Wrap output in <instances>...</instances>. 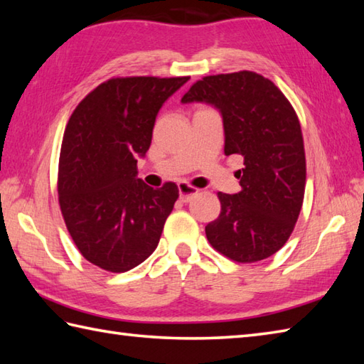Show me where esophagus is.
<instances>
[{
  "label": "esophagus",
  "mask_w": 364,
  "mask_h": 364,
  "mask_svg": "<svg viewBox=\"0 0 364 364\" xmlns=\"http://www.w3.org/2000/svg\"><path fill=\"white\" fill-rule=\"evenodd\" d=\"M178 189H180V200L181 202H189V200L198 194V189L191 186V184H188L186 181H181L180 184H178Z\"/></svg>",
  "instance_id": "esophagus-1"
}]
</instances>
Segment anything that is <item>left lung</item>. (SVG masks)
Returning <instances> with one entry per match:
<instances>
[{
	"instance_id": "left-lung-1",
	"label": "left lung",
	"mask_w": 364,
	"mask_h": 364,
	"mask_svg": "<svg viewBox=\"0 0 364 364\" xmlns=\"http://www.w3.org/2000/svg\"><path fill=\"white\" fill-rule=\"evenodd\" d=\"M183 103L206 102L222 112L225 154H241V191L218 192L219 218L205 227L214 250L236 262L269 258L288 241L305 196L306 161L300 122L289 100L257 72L205 76Z\"/></svg>"
}]
</instances>
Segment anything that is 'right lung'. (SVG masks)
Returning a JSON list of instances; mask_svg holds the SVG:
<instances>
[{
  "instance_id": "right-lung-1",
  "label": "right lung",
  "mask_w": 364,
  "mask_h": 364,
  "mask_svg": "<svg viewBox=\"0 0 364 364\" xmlns=\"http://www.w3.org/2000/svg\"><path fill=\"white\" fill-rule=\"evenodd\" d=\"M189 76H117L75 107L65 127L58 170L60 213L80 253L120 274L158 247L178 198L168 181L153 189L136 178L137 154L150 149L162 103Z\"/></svg>"
}]
</instances>
